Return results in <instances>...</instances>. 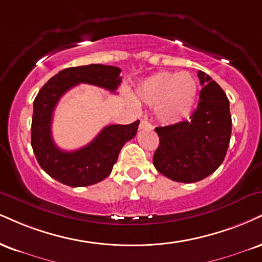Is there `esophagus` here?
<instances>
[{
  "label": "esophagus",
  "mask_w": 262,
  "mask_h": 262,
  "mask_svg": "<svg viewBox=\"0 0 262 262\" xmlns=\"http://www.w3.org/2000/svg\"><path fill=\"white\" fill-rule=\"evenodd\" d=\"M139 129H151V124L147 121L143 119V121H141L140 124H139Z\"/></svg>",
  "instance_id": "obj_1"
}]
</instances>
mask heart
<instances>
[{"instance_id":"obj_1","label":"heart","mask_w":262,"mask_h":262,"mask_svg":"<svg viewBox=\"0 0 262 262\" xmlns=\"http://www.w3.org/2000/svg\"><path fill=\"white\" fill-rule=\"evenodd\" d=\"M196 97V80L188 72H160L144 79L134 91L135 101L155 107L157 119L167 124L187 118Z\"/></svg>"}]
</instances>
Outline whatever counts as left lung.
I'll list each match as a JSON object with an SVG mask.
<instances>
[{
  "label": "left lung",
  "mask_w": 262,
  "mask_h": 262,
  "mask_svg": "<svg viewBox=\"0 0 262 262\" xmlns=\"http://www.w3.org/2000/svg\"><path fill=\"white\" fill-rule=\"evenodd\" d=\"M203 89L196 110L189 121L157 127L160 144L154 166L174 182L194 183L221 166L232 133L229 101L210 75L198 72Z\"/></svg>",
  "instance_id": "8db88e82"
}]
</instances>
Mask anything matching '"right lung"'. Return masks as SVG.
I'll list each match as a JSON object with an SVG mask.
<instances>
[{
    "label": "right lung",
    "instance_id": "add662e5",
    "mask_svg": "<svg viewBox=\"0 0 262 262\" xmlns=\"http://www.w3.org/2000/svg\"><path fill=\"white\" fill-rule=\"evenodd\" d=\"M121 69L113 66L89 64L66 68L41 88L34 100L31 146L35 157L50 177L69 187H88L108 177L119 151L137 134L139 121L130 124L107 125L86 146L74 151L61 150L52 139L55 107L62 95L75 85H96L115 93L121 84Z\"/></svg>",
    "mask_w": 262,
    "mask_h": 262
}]
</instances>
